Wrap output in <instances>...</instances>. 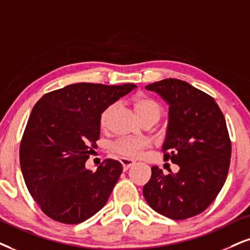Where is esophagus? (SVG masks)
Here are the masks:
<instances>
[{"label": "esophagus", "mask_w": 250, "mask_h": 250, "mask_svg": "<svg viewBox=\"0 0 250 250\" xmlns=\"http://www.w3.org/2000/svg\"><path fill=\"white\" fill-rule=\"evenodd\" d=\"M121 164H122L123 168L128 169L129 167H131V166L135 165V160L128 159V158H122V159H121Z\"/></svg>", "instance_id": "1"}]
</instances>
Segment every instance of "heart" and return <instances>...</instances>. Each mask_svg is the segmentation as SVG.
Segmentation results:
<instances>
[{"label":"heart","instance_id":"obj_1","mask_svg":"<svg viewBox=\"0 0 250 250\" xmlns=\"http://www.w3.org/2000/svg\"><path fill=\"white\" fill-rule=\"evenodd\" d=\"M132 104H134L136 112H137V114L140 115L142 120L147 118H160L162 107L152 98L140 94V96L134 98ZM113 108H114V105H110L104 109L102 114H100V125L103 128H105L107 123H108L110 112H112ZM148 144H150V141L147 138L125 137L116 142L114 145V151L121 157L137 158L141 156L142 150L146 147Z\"/></svg>","mask_w":250,"mask_h":250}]
</instances>
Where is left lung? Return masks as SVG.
Listing matches in <instances>:
<instances>
[{
    "instance_id": "8db88e82",
    "label": "left lung",
    "mask_w": 250,
    "mask_h": 250,
    "mask_svg": "<svg viewBox=\"0 0 250 250\" xmlns=\"http://www.w3.org/2000/svg\"><path fill=\"white\" fill-rule=\"evenodd\" d=\"M168 105V123L162 150L165 160L179 165L164 175L151 168L143 187L147 204L170 219H187L203 212L226 181L230 141L222 110L212 97L187 82L167 78L145 86Z\"/></svg>"
}]
</instances>
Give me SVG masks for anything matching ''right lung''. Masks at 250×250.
<instances>
[{
    "mask_svg": "<svg viewBox=\"0 0 250 250\" xmlns=\"http://www.w3.org/2000/svg\"><path fill=\"white\" fill-rule=\"evenodd\" d=\"M135 84L77 83L34 105L21 143V168L33 200L56 222L80 224L108 201L123 167L106 159L96 172L85 163L100 137V114Z\"/></svg>",
    "mask_w": 250,
    "mask_h": 250,
    "instance_id": "right-lung-1",
    "label": "right lung"
}]
</instances>
